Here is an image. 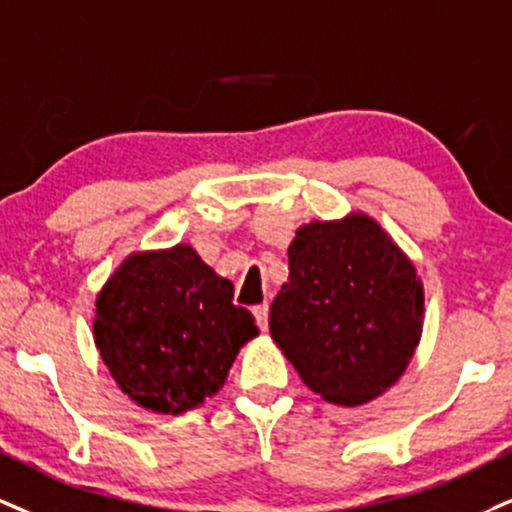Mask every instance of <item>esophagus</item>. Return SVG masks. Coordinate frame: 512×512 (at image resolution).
<instances>
[{"instance_id": "34e87169", "label": "esophagus", "mask_w": 512, "mask_h": 512, "mask_svg": "<svg viewBox=\"0 0 512 512\" xmlns=\"http://www.w3.org/2000/svg\"><path fill=\"white\" fill-rule=\"evenodd\" d=\"M252 315H255V319H257V326H260L262 331H267V326H269V305L267 303L255 305V307H252Z\"/></svg>"}]
</instances>
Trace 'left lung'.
<instances>
[{"instance_id":"8db88e82","label":"left lung","mask_w":512,"mask_h":512,"mask_svg":"<svg viewBox=\"0 0 512 512\" xmlns=\"http://www.w3.org/2000/svg\"><path fill=\"white\" fill-rule=\"evenodd\" d=\"M269 331L307 389L360 405L396 384L422 334L415 267L374 219L312 221L288 248Z\"/></svg>"}]
</instances>
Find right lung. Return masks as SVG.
Returning <instances> with one entry per match:
<instances>
[{"mask_svg": "<svg viewBox=\"0 0 512 512\" xmlns=\"http://www.w3.org/2000/svg\"><path fill=\"white\" fill-rule=\"evenodd\" d=\"M95 343L128 398L181 415L214 396L243 343L260 334L233 283L190 245L131 255L95 303Z\"/></svg>", "mask_w": 512, "mask_h": 512, "instance_id": "right-lung-1", "label": "right lung"}]
</instances>
